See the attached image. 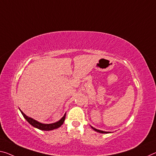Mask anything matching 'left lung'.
<instances>
[{"instance_id":"obj_1","label":"left lung","mask_w":156,"mask_h":156,"mask_svg":"<svg viewBox=\"0 0 156 156\" xmlns=\"http://www.w3.org/2000/svg\"><path fill=\"white\" fill-rule=\"evenodd\" d=\"M91 128H93L94 130H95V131H96V132H98V133H108V132H105V131H102V130H98V129H96V128H93L92 126H91Z\"/></svg>"}]
</instances>
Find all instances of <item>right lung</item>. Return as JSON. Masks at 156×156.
I'll use <instances>...</instances> for the list:
<instances>
[{
  "mask_svg": "<svg viewBox=\"0 0 156 156\" xmlns=\"http://www.w3.org/2000/svg\"><path fill=\"white\" fill-rule=\"evenodd\" d=\"M20 111H21L22 115H23V117L26 119L27 120V122H28L30 124H31L33 126L38 128V129L41 130H51L55 129V128L60 127L63 124L64 122H65V116H66V115H64V117L58 122H55L54 123H51V124H44V123H41L38 122L37 121L34 120V119H32L30 117H28V116H26V115H25V114L22 112L21 110H20Z\"/></svg>",
  "mask_w": 156,
  "mask_h": 156,
  "instance_id": "1",
  "label": "right lung"
}]
</instances>
